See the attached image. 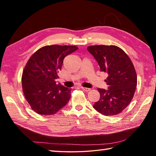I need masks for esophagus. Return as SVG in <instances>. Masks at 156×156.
<instances>
[{
  "mask_svg": "<svg viewBox=\"0 0 156 156\" xmlns=\"http://www.w3.org/2000/svg\"><path fill=\"white\" fill-rule=\"evenodd\" d=\"M80 88H81V89H83V90H85V91H89V90H90V89H89V88H86V87H81Z\"/></svg>",
  "mask_w": 156,
  "mask_h": 156,
  "instance_id": "obj_1",
  "label": "esophagus"
}]
</instances>
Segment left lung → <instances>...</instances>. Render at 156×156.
<instances>
[{
  "instance_id": "1",
  "label": "left lung",
  "mask_w": 156,
  "mask_h": 156,
  "mask_svg": "<svg viewBox=\"0 0 156 156\" xmlns=\"http://www.w3.org/2000/svg\"><path fill=\"white\" fill-rule=\"evenodd\" d=\"M99 64L101 72L108 73V90L98 89L100 100L93 108L101 114L114 116L129 105L137 85L134 65L124 51L116 46H90L87 48Z\"/></svg>"
}]
</instances>
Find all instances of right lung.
Here are the masks:
<instances>
[{"mask_svg": "<svg viewBox=\"0 0 156 156\" xmlns=\"http://www.w3.org/2000/svg\"><path fill=\"white\" fill-rule=\"evenodd\" d=\"M75 46L52 45L30 56L23 70L22 85L31 108L39 115H52L68 102L72 89L56 84L63 59L78 50Z\"/></svg>", "mask_w": 156, "mask_h": 156, "instance_id": "1", "label": "right lung"}]
</instances>
